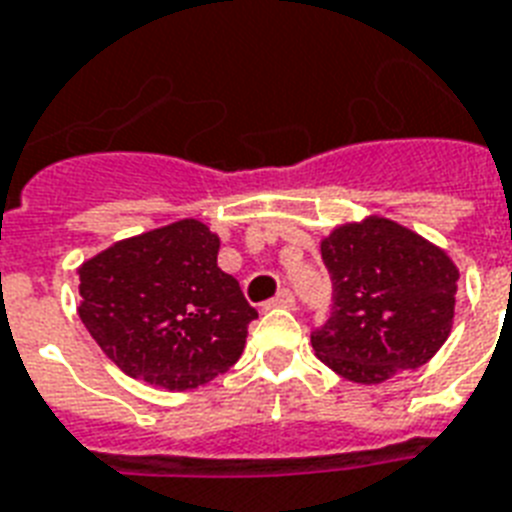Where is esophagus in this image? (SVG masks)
I'll list each match as a JSON object with an SVG mask.
<instances>
[{"instance_id": "esophagus-1", "label": "esophagus", "mask_w": 512, "mask_h": 512, "mask_svg": "<svg viewBox=\"0 0 512 512\" xmlns=\"http://www.w3.org/2000/svg\"><path fill=\"white\" fill-rule=\"evenodd\" d=\"M295 305H297L295 295H292L289 289H281L279 295L271 297V300H268V303H265L263 308H265V311H271V308H295Z\"/></svg>"}]
</instances>
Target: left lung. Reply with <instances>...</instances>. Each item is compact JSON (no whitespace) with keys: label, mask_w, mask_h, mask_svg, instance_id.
<instances>
[{"label":"left lung","mask_w":512,"mask_h":512,"mask_svg":"<svg viewBox=\"0 0 512 512\" xmlns=\"http://www.w3.org/2000/svg\"><path fill=\"white\" fill-rule=\"evenodd\" d=\"M332 316L311 335L340 377L385 382L428 364L452 332L460 271L444 249L388 217L337 225L321 241Z\"/></svg>","instance_id":"obj_1"}]
</instances>
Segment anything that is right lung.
Masks as SVG:
<instances>
[{
	"instance_id": "add662e5",
	"label": "right lung",
	"mask_w": 512,
	"mask_h": 512,
	"mask_svg": "<svg viewBox=\"0 0 512 512\" xmlns=\"http://www.w3.org/2000/svg\"><path fill=\"white\" fill-rule=\"evenodd\" d=\"M199 220L116 241L79 268V319L124 374L188 390L239 361L257 311Z\"/></svg>"
}]
</instances>
